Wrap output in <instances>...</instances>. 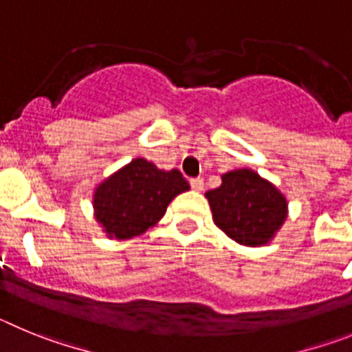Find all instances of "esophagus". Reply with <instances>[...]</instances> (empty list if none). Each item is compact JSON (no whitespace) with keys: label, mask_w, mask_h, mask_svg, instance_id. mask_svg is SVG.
Here are the masks:
<instances>
[{"label":"esophagus","mask_w":352,"mask_h":352,"mask_svg":"<svg viewBox=\"0 0 352 352\" xmlns=\"http://www.w3.org/2000/svg\"><path fill=\"white\" fill-rule=\"evenodd\" d=\"M190 186L195 192H203L204 190V179L203 178H194L190 179Z\"/></svg>","instance_id":"obj_1"}]
</instances>
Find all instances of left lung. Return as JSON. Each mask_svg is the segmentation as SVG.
<instances>
[{
	"label": "left lung",
	"mask_w": 352,
	"mask_h": 352,
	"mask_svg": "<svg viewBox=\"0 0 352 352\" xmlns=\"http://www.w3.org/2000/svg\"><path fill=\"white\" fill-rule=\"evenodd\" d=\"M213 222L236 243L268 245L287 219V199L252 169L222 174V185L206 192Z\"/></svg>",
	"instance_id": "obj_1"
}]
</instances>
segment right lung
Returning <instances> with one entry per match:
<instances>
[{"instance_id": "add662e5", "label": "right lung", "mask_w": 352, "mask_h": 352, "mask_svg": "<svg viewBox=\"0 0 352 352\" xmlns=\"http://www.w3.org/2000/svg\"><path fill=\"white\" fill-rule=\"evenodd\" d=\"M186 190L190 185L178 169L164 170L146 158H133L95 186L93 214L109 239L138 238Z\"/></svg>"}]
</instances>
